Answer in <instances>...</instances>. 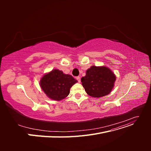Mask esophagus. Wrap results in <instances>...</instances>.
<instances>
[{"label": "esophagus", "mask_w": 151, "mask_h": 151, "mask_svg": "<svg viewBox=\"0 0 151 151\" xmlns=\"http://www.w3.org/2000/svg\"><path fill=\"white\" fill-rule=\"evenodd\" d=\"M76 79L77 80V81L79 82V83H80V82H81V77H80L79 76L77 77H76Z\"/></svg>", "instance_id": "1"}]
</instances>
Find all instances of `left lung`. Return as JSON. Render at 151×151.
I'll list each match as a JSON object with an SVG mask.
<instances>
[{
    "label": "left lung",
    "instance_id": "8db88e82",
    "mask_svg": "<svg viewBox=\"0 0 151 151\" xmlns=\"http://www.w3.org/2000/svg\"><path fill=\"white\" fill-rule=\"evenodd\" d=\"M115 80V75L108 67L92 66L81 78V83L88 95L100 98L110 93Z\"/></svg>",
    "mask_w": 151,
    "mask_h": 151
}]
</instances>
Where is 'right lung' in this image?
Returning a JSON list of instances; mask_svg holds the SVG:
<instances>
[{"mask_svg":"<svg viewBox=\"0 0 151 151\" xmlns=\"http://www.w3.org/2000/svg\"><path fill=\"white\" fill-rule=\"evenodd\" d=\"M77 82L72 76L54 69L43 76L40 86L48 98L60 101L69 94L70 88Z\"/></svg>","mask_w":151,"mask_h":151,"instance_id":"obj_1","label":"right lung"}]
</instances>
